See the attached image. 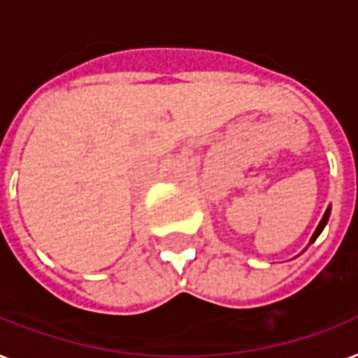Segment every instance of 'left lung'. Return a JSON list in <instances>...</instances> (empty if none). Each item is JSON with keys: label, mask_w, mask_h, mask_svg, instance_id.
Listing matches in <instances>:
<instances>
[{"label": "left lung", "mask_w": 358, "mask_h": 358, "mask_svg": "<svg viewBox=\"0 0 358 358\" xmlns=\"http://www.w3.org/2000/svg\"><path fill=\"white\" fill-rule=\"evenodd\" d=\"M329 213H331V208H329L327 212H325V215H323V219H322V223L317 224V229H316V232H314V236H312V238H310V243H312V241H316V238H317V236L322 234V230H323V229H325V224H327V221H329Z\"/></svg>", "instance_id": "obj_1"}]
</instances>
